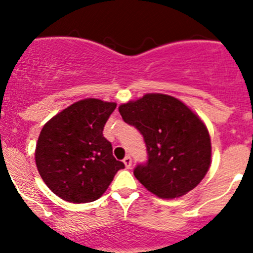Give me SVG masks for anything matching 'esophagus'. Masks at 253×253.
<instances>
[{"mask_svg":"<svg viewBox=\"0 0 253 253\" xmlns=\"http://www.w3.org/2000/svg\"><path fill=\"white\" fill-rule=\"evenodd\" d=\"M124 163H125V165H126L127 169H129V168H131V165H132V158L129 157V155H126V157H125V159H124Z\"/></svg>","mask_w":253,"mask_h":253,"instance_id":"1","label":"esophagus"}]
</instances>
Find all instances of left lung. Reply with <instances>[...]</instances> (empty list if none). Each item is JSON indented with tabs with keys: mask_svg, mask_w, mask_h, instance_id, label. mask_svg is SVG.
I'll use <instances>...</instances> for the list:
<instances>
[{
	"mask_svg": "<svg viewBox=\"0 0 253 253\" xmlns=\"http://www.w3.org/2000/svg\"><path fill=\"white\" fill-rule=\"evenodd\" d=\"M126 124L144 139L147 162L137 164V180L160 198L193 190L211 165L208 129L182 101L165 94H145L119 108Z\"/></svg>",
	"mask_w": 253,
	"mask_h": 253,
	"instance_id": "obj_1",
	"label": "left lung"
}]
</instances>
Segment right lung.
Masks as SVG:
<instances>
[{
    "label": "right lung",
    "instance_id": "add662e5",
    "mask_svg": "<svg viewBox=\"0 0 253 253\" xmlns=\"http://www.w3.org/2000/svg\"><path fill=\"white\" fill-rule=\"evenodd\" d=\"M115 103L84 99L42 127L35 149L38 171L62 200L93 202L101 197L125 164L115 159L103 131Z\"/></svg>",
    "mask_w": 253,
    "mask_h": 253
}]
</instances>
